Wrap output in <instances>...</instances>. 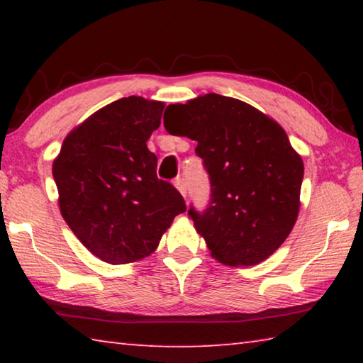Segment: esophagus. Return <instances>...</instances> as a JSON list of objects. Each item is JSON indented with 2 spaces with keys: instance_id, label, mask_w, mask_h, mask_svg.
I'll return each mask as SVG.
<instances>
[{
  "instance_id": "obj_1",
  "label": "esophagus",
  "mask_w": 363,
  "mask_h": 363,
  "mask_svg": "<svg viewBox=\"0 0 363 363\" xmlns=\"http://www.w3.org/2000/svg\"><path fill=\"white\" fill-rule=\"evenodd\" d=\"M174 186H176V189L179 190V192L182 194V196L187 195V186H186V181H184L182 177H176V179H174Z\"/></svg>"
}]
</instances>
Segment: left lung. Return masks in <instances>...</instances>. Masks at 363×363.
<instances>
[{
  "label": "left lung",
  "instance_id": "8db88e82",
  "mask_svg": "<svg viewBox=\"0 0 363 363\" xmlns=\"http://www.w3.org/2000/svg\"><path fill=\"white\" fill-rule=\"evenodd\" d=\"M168 108L167 131L196 140L195 153L210 177V203L189 210L196 232L220 262L264 261L290 235L299 211L304 164L284 128L219 94Z\"/></svg>",
  "mask_w": 363,
  "mask_h": 363
}]
</instances>
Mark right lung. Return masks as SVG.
<instances>
[{"mask_svg":"<svg viewBox=\"0 0 363 363\" xmlns=\"http://www.w3.org/2000/svg\"><path fill=\"white\" fill-rule=\"evenodd\" d=\"M164 104L130 96L108 104L65 138L52 176L65 223L108 264L149 256L187 210L173 184L158 179L147 139Z\"/></svg>","mask_w":363,"mask_h":363,"instance_id":"1","label":"right lung"}]
</instances>
